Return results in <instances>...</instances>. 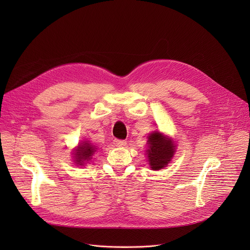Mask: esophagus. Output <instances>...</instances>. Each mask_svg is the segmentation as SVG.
Returning a JSON list of instances; mask_svg holds the SVG:
<instances>
[{"mask_svg": "<svg viewBox=\"0 0 250 250\" xmlns=\"http://www.w3.org/2000/svg\"><path fill=\"white\" fill-rule=\"evenodd\" d=\"M126 141H123V140H113V145H115L116 147H124L126 146Z\"/></svg>", "mask_w": 250, "mask_h": 250, "instance_id": "1", "label": "esophagus"}]
</instances>
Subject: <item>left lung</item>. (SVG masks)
I'll return each instance as SVG.
<instances>
[{"label": "left lung", "instance_id": "left-lung-1", "mask_svg": "<svg viewBox=\"0 0 250 250\" xmlns=\"http://www.w3.org/2000/svg\"><path fill=\"white\" fill-rule=\"evenodd\" d=\"M148 149L146 150L150 168L161 170L167 166L175 153L176 146L173 140L160 131H153L148 137Z\"/></svg>", "mask_w": 250, "mask_h": 250}]
</instances>
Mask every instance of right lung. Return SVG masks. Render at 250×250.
Listing matches in <instances>:
<instances>
[{
  "label": "right lung",
  "instance_id": "obj_1",
  "mask_svg": "<svg viewBox=\"0 0 250 250\" xmlns=\"http://www.w3.org/2000/svg\"><path fill=\"white\" fill-rule=\"evenodd\" d=\"M96 146L88 141L80 143L77 149L74 150V162L78 166H84L85 163L92 160V156L96 152Z\"/></svg>",
  "mask_w": 250,
  "mask_h": 250
}]
</instances>
